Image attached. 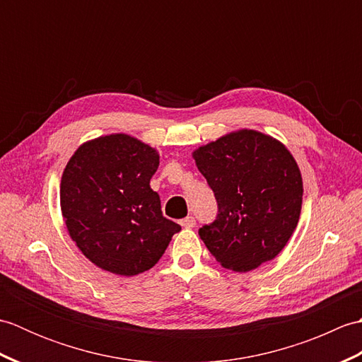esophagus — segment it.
Segmentation results:
<instances>
[{"label":"esophagus","instance_id":"obj_1","mask_svg":"<svg viewBox=\"0 0 362 362\" xmlns=\"http://www.w3.org/2000/svg\"><path fill=\"white\" fill-rule=\"evenodd\" d=\"M180 226L185 228H193L196 226V218L194 216H187L185 219L180 221Z\"/></svg>","mask_w":362,"mask_h":362}]
</instances>
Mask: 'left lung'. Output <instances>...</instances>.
<instances>
[{
    "instance_id": "left-lung-1",
    "label": "left lung",
    "mask_w": 362,
    "mask_h": 362,
    "mask_svg": "<svg viewBox=\"0 0 362 362\" xmlns=\"http://www.w3.org/2000/svg\"><path fill=\"white\" fill-rule=\"evenodd\" d=\"M218 202L199 228L206 249L227 269L247 272L283 250L302 210L303 183L294 157L274 138L240 130L194 152Z\"/></svg>"
}]
</instances>
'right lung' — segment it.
Wrapping results in <instances>:
<instances>
[{"label": "right lung", "mask_w": 362, "mask_h": 362, "mask_svg": "<svg viewBox=\"0 0 362 362\" xmlns=\"http://www.w3.org/2000/svg\"><path fill=\"white\" fill-rule=\"evenodd\" d=\"M158 153L115 134L82 144L60 183V206L76 245L91 263L118 275H136L158 263L182 227L161 213L151 188Z\"/></svg>", "instance_id": "obj_1"}]
</instances>
